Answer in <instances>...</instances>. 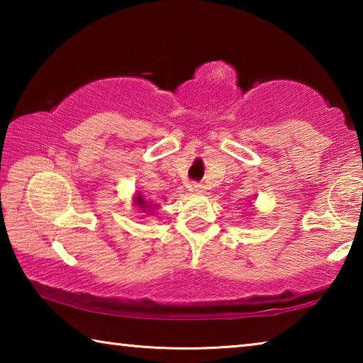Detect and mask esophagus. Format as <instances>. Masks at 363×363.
<instances>
[{
  "label": "esophagus",
  "mask_w": 363,
  "mask_h": 363,
  "mask_svg": "<svg viewBox=\"0 0 363 363\" xmlns=\"http://www.w3.org/2000/svg\"><path fill=\"white\" fill-rule=\"evenodd\" d=\"M190 189H192L195 194H203L205 192L203 184H192V186H190Z\"/></svg>",
  "instance_id": "obj_1"
}]
</instances>
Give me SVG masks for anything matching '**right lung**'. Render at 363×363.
<instances>
[{"instance_id": "obj_1", "label": "right lung", "mask_w": 363, "mask_h": 363, "mask_svg": "<svg viewBox=\"0 0 363 363\" xmlns=\"http://www.w3.org/2000/svg\"><path fill=\"white\" fill-rule=\"evenodd\" d=\"M134 205H136L139 210H143V213H152V201H147L144 199V195H134Z\"/></svg>"}]
</instances>
